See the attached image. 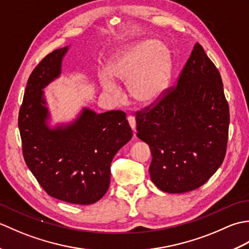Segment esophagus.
<instances>
[{
    "label": "esophagus",
    "instance_id": "1",
    "mask_svg": "<svg viewBox=\"0 0 249 249\" xmlns=\"http://www.w3.org/2000/svg\"><path fill=\"white\" fill-rule=\"evenodd\" d=\"M127 121H128V123H129V125H130L131 129L135 130V129H136V119H135V116L128 115V116H127Z\"/></svg>",
    "mask_w": 249,
    "mask_h": 249
}]
</instances>
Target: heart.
<instances>
[{"instance_id":"obj_1","label":"heart","mask_w":249,"mask_h":249,"mask_svg":"<svg viewBox=\"0 0 249 249\" xmlns=\"http://www.w3.org/2000/svg\"><path fill=\"white\" fill-rule=\"evenodd\" d=\"M109 72H99V82L106 92L119 94L116 81L129 83L137 102L150 105L160 99L168 86L170 63L167 52L156 40H143L116 55L109 64Z\"/></svg>"}]
</instances>
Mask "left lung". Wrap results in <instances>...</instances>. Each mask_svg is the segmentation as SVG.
I'll return each mask as SVG.
<instances>
[{"label": "left lung", "mask_w": 249, "mask_h": 249, "mask_svg": "<svg viewBox=\"0 0 249 249\" xmlns=\"http://www.w3.org/2000/svg\"><path fill=\"white\" fill-rule=\"evenodd\" d=\"M137 136L150 145L153 183L169 194L199 188L224 161L229 105L214 63L196 44L178 78L157 102L136 113Z\"/></svg>", "instance_id": "obj_1"}]
</instances>
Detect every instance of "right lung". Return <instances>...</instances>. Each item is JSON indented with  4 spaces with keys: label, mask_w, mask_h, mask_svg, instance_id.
<instances>
[{
    "label": "right lung",
    "mask_w": 249,
    "mask_h": 249,
    "mask_svg": "<svg viewBox=\"0 0 249 249\" xmlns=\"http://www.w3.org/2000/svg\"><path fill=\"white\" fill-rule=\"evenodd\" d=\"M68 47L47 54L29 77L18 126L26 166L51 197L92 204L107 193L114 155L133 137L126 113L82 110L68 125L49 128L43 89L60 76Z\"/></svg>",
    "instance_id": "add662e5"
}]
</instances>
